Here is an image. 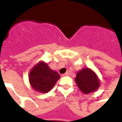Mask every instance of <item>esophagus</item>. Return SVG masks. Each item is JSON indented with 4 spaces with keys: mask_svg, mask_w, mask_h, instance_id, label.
Listing matches in <instances>:
<instances>
[{
    "mask_svg": "<svg viewBox=\"0 0 122 122\" xmlns=\"http://www.w3.org/2000/svg\"><path fill=\"white\" fill-rule=\"evenodd\" d=\"M69 74V73L68 72H66V73H65V74H63L62 76H68Z\"/></svg>",
    "mask_w": 122,
    "mask_h": 122,
    "instance_id": "esophagus-1",
    "label": "esophagus"
}]
</instances>
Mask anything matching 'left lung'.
I'll list each match as a JSON object with an SVG mask.
<instances>
[{
	"mask_svg": "<svg viewBox=\"0 0 122 122\" xmlns=\"http://www.w3.org/2000/svg\"><path fill=\"white\" fill-rule=\"evenodd\" d=\"M75 82L84 93L95 92L99 87V81L93 72L90 69H84L76 74Z\"/></svg>",
	"mask_w": 122,
	"mask_h": 122,
	"instance_id": "1",
	"label": "left lung"
}]
</instances>
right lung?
Wrapping results in <instances>:
<instances>
[{
  "label": "right lung",
  "instance_id": "1",
  "mask_svg": "<svg viewBox=\"0 0 122 122\" xmlns=\"http://www.w3.org/2000/svg\"><path fill=\"white\" fill-rule=\"evenodd\" d=\"M59 78V74L52 71L47 63L40 62L30 72L29 82L36 91L47 93L51 90Z\"/></svg>",
  "mask_w": 122,
  "mask_h": 122
}]
</instances>
